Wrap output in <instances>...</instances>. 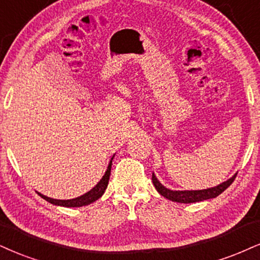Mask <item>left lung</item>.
<instances>
[{
	"label": "left lung",
	"instance_id": "8db88e82",
	"mask_svg": "<svg viewBox=\"0 0 260 260\" xmlns=\"http://www.w3.org/2000/svg\"><path fill=\"white\" fill-rule=\"evenodd\" d=\"M236 175L238 174H235L232 178H229L228 181L223 182L222 184H218L217 187L203 189V190H171V189H168L160 183L154 174L152 175V181L155 189L159 191V194H161L164 198L169 199V200L171 201H175V203L190 204V203H198V201H203V200H207V199H213L218 197L219 194H222L223 191L233 183L234 179L236 177Z\"/></svg>",
	"mask_w": 260,
	"mask_h": 260
}]
</instances>
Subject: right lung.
Segmentation results:
<instances>
[{"label": "right lung", "instance_id": "1", "mask_svg": "<svg viewBox=\"0 0 260 260\" xmlns=\"http://www.w3.org/2000/svg\"><path fill=\"white\" fill-rule=\"evenodd\" d=\"M112 160H113V158L111 159L110 164H108L107 171L105 172L104 176H102V178L100 179V182H99V183L96 184L95 187L91 189V190H89L88 193H85L84 195H82V197H78V198H76V199H70V200H57V199L48 198V197H46V195L38 193V191H37V194L40 195L41 198H43L44 200L48 201V203H50V204H53V205H57V206H63V207H82V206H86V205L94 203V201L98 200V199H100L102 197V194L105 193L106 188H107V185H108V181H110Z\"/></svg>", "mask_w": 260, "mask_h": 260}]
</instances>
